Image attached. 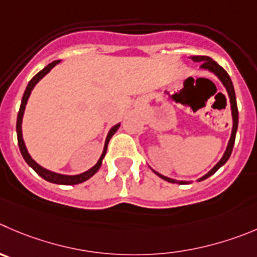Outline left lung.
I'll return each mask as SVG.
<instances>
[{
	"instance_id": "8db88e82",
	"label": "left lung",
	"mask_w": 257,
	"mask_h": 257,
	"mask_svg": "<svg viewBox=\"0 0 257 257\" xmlns=\"http://www.w3.org/2000/svg\"><path fill=\"white\" fill-rule=\"evenodd\" d=\"M190 59L193 60V62L195 63H200V69L203 70H208V72L213 73L214 75H216L217 78L219 79V82L222 83V85H223L224 88H226L227 90V94H228V98H229V104H231V114H232V131H231V138H229L228 140V144H227V148L226 150H224L223 155H222V158L219 159L218 163L214 165L213 168H212L211 170H209L207 174H204L203 177L198 178V182H202V180L207 179L208 177H211L212 174H214V173L217 172V170L219 169V168L222 167V165H224V164L227 163V160L229 159V156H231V153H232V149H233V144H234V139H236V133H237V126H238V109H237V102H236V94H234V88H233V84H232V80L231 78H229V75L227 74L226 70L223 69V68L221 67L219 64H217L216 62H214L213 59H211L209 57H206V55H195V57H190ZM154 173H155L156 175H158L159 178H161V179L167 180V182L169 183H177V184H190L192 183V180H177V179H172V178H168L165 177V175L160 174V173H158L156 170L151 169Z\"/></svg>"
}]
</instances>
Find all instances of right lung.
<instances>
[{
	"label": "right lung",
	"mask_w": 257,
	"mask_h": 257,
	"mask_svg": "<svg viewBox=\"0 0 257 257\" xmlns=\"http://www.w3.org/2000/svg\"><path fill=\"white\" fill-rule=\"evenodd\" d=\"M60 60H55V62L50 63V64L46 65L45 68H44L43 70H40V72L38 73V74L35 75V77L33 78V79L29 82L28 87H26L25 89V93H24L23 96V101H21V106H20V111H19V113H17V122H16V133H17V143H19V148H20V151H21V155H23V158L25 159V161L28 163L29 167L33 168L34 170H35L36 173H38L39 175H40L43 179H45L46 182H50V183H54V184H62V185H74V184H79V183H83L85 182V180H88L89 178L93 177L94 174H96L97 172H98V169L101 168L102 165V160H103L104 155H106V151H107V146H108V143L109 140H111L112 136L116 134V131L118 130V127L121 126V123H116L114 126L111 127V130L108 131V134H107V138H106V141H104V146H103V151H102L101 156H99L98 161H97L96 164H94L93 167L90 168V169L85 170V172L80 173V174H75V175H68V174H60V173H55V172H51V170L46 169V168L41 167L40 164L36 163L35 160H34L33 158H31V155L29 154L28 151V148H26L25 145V141H24V138H23V118H24V113H25V108H26V104H28V101L29 98H30V94L31 92H33L34 87H35L36 84H38L39 82H40L41 79H43L44 77H45L46 74H48L49 72H50L51 69H53L54 67L57 64H59Z\"/></svg>",
	"instance_id": "1"
}]
</instances>
